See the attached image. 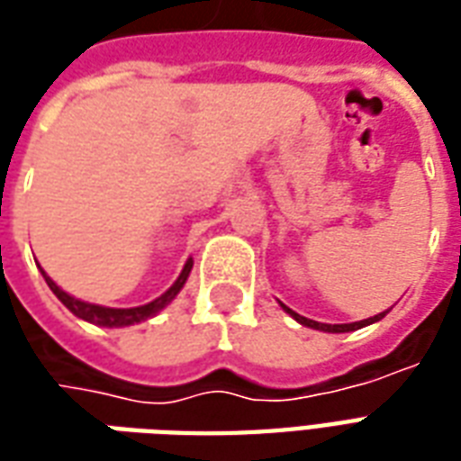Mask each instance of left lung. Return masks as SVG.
<instances>
[{
    "label": "left lung",
    "instance_id": "obj_1",
    "mask_svg": "<svg viewBox=\"0 0 461 461\" xmlns=\"http://www.w3.org/2000/svg\"><path fill=\"white\" fill-rule=\"evenodd\" d=\"M281 309L286 311L294 321H299L301 326H306V329H313V330H323V333H350V330L366 329V326H370V323H377L380 319H385V313H387V311H383V313H377V316L356 321V323H319V321H311L306 319V316H299L296 311H291L289 306H284V303H281Z\"/></svg>",
    "mask_w": 461,
    "mask_h": 461
}]
</instances>
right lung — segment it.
I'll list each match as a JSON object with an SVG mask.
<instances>
[{
    "label": "right lung",
    "instance_id": "right-lung-1",
    "mask_svg": "<svg viewBox=\"0 0 461 461\" xmlns=\"http://www.w3.org/2000/svg\"><path fill=\"white\" fill-rule=\"evenodd\" d=\"M190 271H192V257L185 261L180 276L175 279V284H172L170 289L165 291L162 296H158V299L150 301V303H145V306H132V309H111V306H98V303H88V301L76 299V296H71V294H66V291L61 289V286H59V284H56V281L51 279L44 269H41V274H44L49 289L56 294V299L61 301L66 309L74 313L76 319L88 321V323L101 326V329H125V326H135V323H140V321H148L152 319V316H158L167 303H172L175 296L182 291V286H185V281H187V276H190Z\"/></svg>",
    "mask_w": 461,
    "mask_h": 461
}]
</instances>
